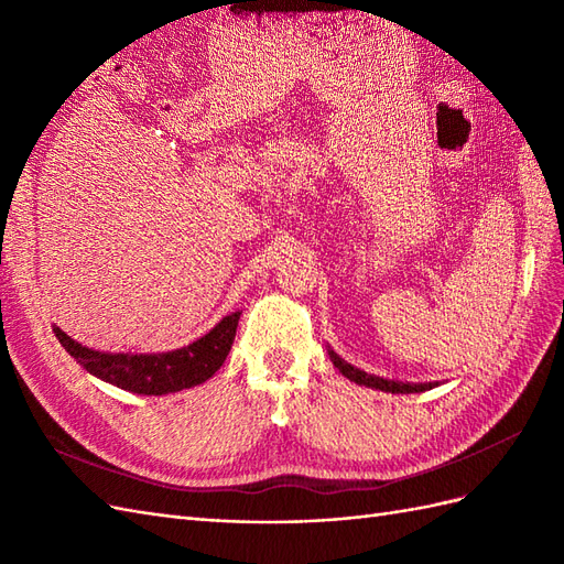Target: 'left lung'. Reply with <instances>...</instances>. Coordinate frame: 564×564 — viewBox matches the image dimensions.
I'll return each mask as SVG.
<instances>
[{
    "mask_svg": "<svg viewBox=\"0 0 564 564\" xmlns=\"http://www.w3.org/2000/svg\"><path fill=\"white\" fill-rule=\"evenodd\" d=\"M330 355V362H334V367H338V371L343 373V377H348L350 381L359 383V386H369V388H379V391H386V393H422V391H429V388H433L436 383H400V381H388V379H381V377H373V373H367L362 369H357L352 365L345 362V359H340L334 350H328Z\"/></svg>",
    "mask_w": 564,
    "mask_h": 564,
    "instance_id": "obj_1",
    "label": "left lung"
}]
</instances>
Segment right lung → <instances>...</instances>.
<instances>
[{"mask_svg": "<svg viewBox=\"0 0 564 564\" xmlns=\"http://www.w3.org/2000/svg\"><path fill=\"white\" fill-rule=\"evenodd\" d=\"M238 319L240 312L228 314L195 343L159 355L99 352L66 336L59 326H54V336L93 377L138 395H166L205 383L221 369L230 345H234Z\"/></svg>", "mask_w": 564, "mask_h": 564, "instance_id": "add662e5", "label": "right lung"}]
</instances>
